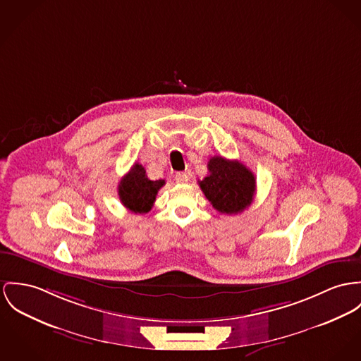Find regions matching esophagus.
Segmentation results:
<instances>
[{"instance_id": "esophagus-1", "label": "esophagus", "mask_w": 361, "mask_h": 361, "mask_svg": "<svg viewBox=\"0 0 361 361\" xmlns=\"http://www.w3.org/2000/svg\"><path fill=\"white\" fill-rule=\"evenodd\" d=\"M174 180H176V183H178V184H184V183L188 181V176H187L185 173H177V174L174 176Z\"/></svg>"}]
</instances>
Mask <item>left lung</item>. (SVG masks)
I'll return each mask as SVG.
<instances>
[{
	"label": "left lung",
	"instance_id": "left-lung-1",
	"mask_svg": "<svg viewBox=\"0 0 361 361\" xmlns=\"http://www.w3.org/2000/svg\"><path fill=\"white\" fill-rule=\"evenodd\" d=\"M209 174L199 181V187L213 207L222 214H238L249 207L255 194V177L239 161L213 157Z\"/></svg>",
	"mask_w": 361,
	"mask_h": 361
}]
</instances>
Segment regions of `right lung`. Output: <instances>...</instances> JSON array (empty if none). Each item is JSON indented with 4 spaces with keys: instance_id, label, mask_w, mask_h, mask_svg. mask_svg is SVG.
<instances>
[{
    "instance_id": "add662e5",
    "label": "right lung",
    "mask_w": 361,
    "mask_h": 361,
    "mask_svg": "<svg viewBox=\"0 0 361 361\" xmlns=\"http://www.w3.org/2000/svg\"><path fill=\"white\" fill-rule=\"evenodd\" d=\"M164 185L165 180H149L142 165L135 164L118 184V195L128 210L144 214L152 209L158 191Z\"/></svg>"
}]
</instances>
